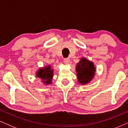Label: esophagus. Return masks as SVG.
Segmentation results:
<instances>
[{
  "label": "esophagus",
  "instance_id": "esophagus-1",
  "mask_svg": "<svg viewBox=\"0 0 128 128\" xmlns=\"http://www.w3.org/2000/svg\"><path fill=\"white\" fill-rule=\"evenodd\" d=\"M64 64H69L70 59L69 58H64Z\"/></svg>",
  "mask_w": 128,
  "mask_h": 128
}]
</instances>
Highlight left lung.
<instances>
[{"instance_id": "left-lung-1", "label": "left lung", "mask_w": 128, "mask_h": 128, "mask_svg": "<svg viewBox=\"0 0 128 128\" xmlns=\"http://www.w3.org/2000/svg\"><path fill=\"white\" fill-rule=\"evenodd\" d=\"M76 71L78 82L84 85L90 83L92 80L96 69L92 61L85 58H82L76 64Z\"/></svg>"}]
</instances>
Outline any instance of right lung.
<instances>
[{
    "instance_id": "right-lung-1",
    "label": "right lung",
    "mask_w": 128,
    "mask_h": 128,
    "mask_svg": "<svg viewBox=\"0 0 128 128\" xmlns=\"http://www.w3.org/2000/svg\"><path fill=\"white\" fill-rule=\"evenodd\" d=\"M54 76L53 69L50 65L45 66L44 68H40L36 73V78H40L42 82L45 84L52 83V80Z\"/></svg>"
}]
</instances>
